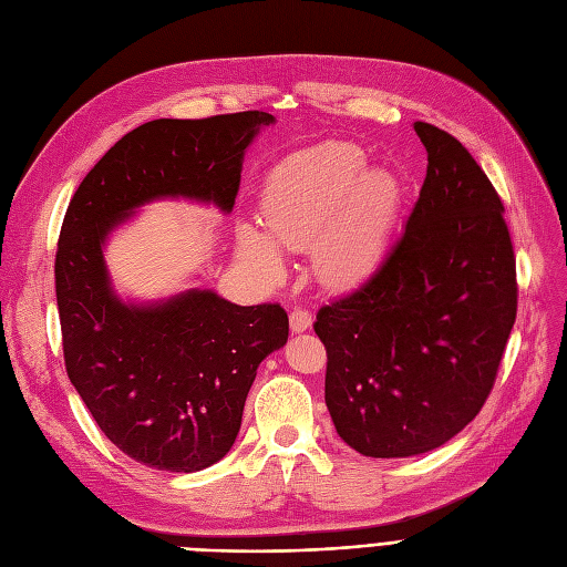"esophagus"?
I'll use <instances>...</instances> for the list:
<instances>
[{
	"label": "esophagus",
	"instance_id": "1",
	"mask_svg": "<svg viewBox=\"0 0 567 567\" xmlns=\"http://www.w3.org/2000/svg\"><path fill=\"white\" fill-rule=\"evenodd\" d=\"M312 326V312L302 310V307H296L293 312H290V331L302 333Z\"/></svg>",
	"mask_w": 567,
	"mask_h": 567
}]
</instances>
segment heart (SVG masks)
Wrapping results in <instances>:
<instances>
[{"label":"heart","mask_w":567,"mask_h":567,"mask_svg":"<svg viewBox=\"0 0 567 567\" xmlns=\"http://www.w3.org/2000/svg\"><path fill=\"white\" fill-rule=\"evenodd\" d=\"M402 208V184L388 169H371L364 148L326 142L293 153L271 169L260 196L269 237L238 225V260L265 281L284 274L288 250L312 246L319 279L348 288L379 269Z\"/></svg>","instance_id":"1"}]
</instances>
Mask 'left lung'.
<instances>
[{"label": "left lung", "instance_id": "left-lung-1", "mask_svg": "<svg viewBox=\"0 0 567 567\" xmlns=\"http://www.w3.org/2000/svg\"><path fill=\"white\" fill-rule=\"evenodd\" d=\"M414 130L427 169L402 236L315 321L336 431L373 458L431 452L477 416L518 312L499 194L452 134Z\"/></svg>", "mask_w": 567, "mask_h": 567}]
</instances>
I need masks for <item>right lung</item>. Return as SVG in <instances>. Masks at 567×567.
<instances>
[{"label": "right lung", "mask_w": 567, "mask_h": 567, "mask_svg": "<svg viewBox=\"0 0 567 567\" xmlns=\"http://www.w3.org/2000/svg\"><path fill=\"white\" fill-rule=\"evenodd\" d=\"M269 123L262 111L151 120L109 148L65 210L54 274L68 379L104 435L148 468L194 473L231 450L257 367L286 346L288 315L281 305L241 307L198 288L123 302L104 244L158 198L231 213L244 153Z\"/></svg>", "instance_id": "obj_1"}]
</instances>
